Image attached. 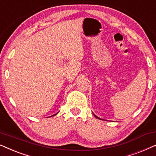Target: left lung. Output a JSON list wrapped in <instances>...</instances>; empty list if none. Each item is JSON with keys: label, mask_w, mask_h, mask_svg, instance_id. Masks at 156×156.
<instances>
[{"label": "left lung", "mask_w": 156, "mask_h": 156, "mask_svg": "<svg viewBox=\"0 0 156 156\" xmlns=\"http://www.w3.org/2000/svg\"><path fill=\"white\" fill-rule=\"evenodd\" d=\"M93 115H94V114H93ZM95 117H96V118H98V117H97V116H96V115H95Z\"/></svg>", "instance_id": "8db88e82"}]
</instances>
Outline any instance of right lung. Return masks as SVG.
<instances>
[{
  "label": "right lung",
  "instance_id": "right-lung-1",
  "mask_svg": "<svg viewBox=\"0 0 156 156\" xmlns=\"http://www.w3.org/2000/svg\"><path fill=\"white\" fill-rule=\"evenodd\" d=\"M56 114H57V113H56ZM56 114H55V115H56ZM53 115V116H54V115Z\"/></svg>",
  "mask_w": 156,
  "mask_h": 156
}]
</instances>
